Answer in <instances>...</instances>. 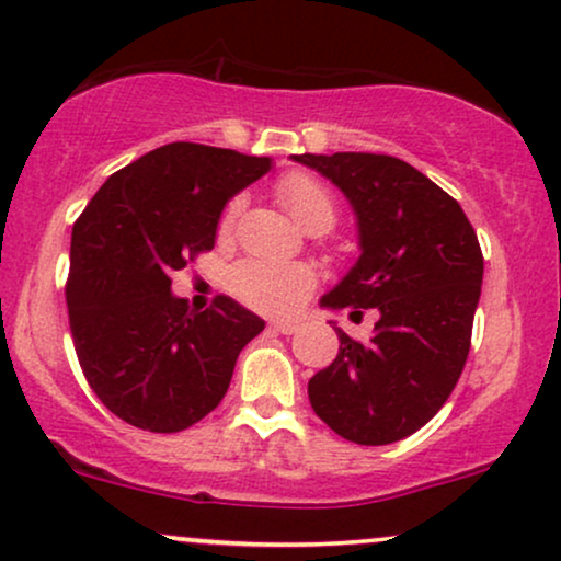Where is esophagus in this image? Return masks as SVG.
Here are the masks:
<instances>
[{
	"instance_id": "34e87169",
	"label": "esophagus",
	"mask_w": 561,
	"mask_h": 561,
	"mask_svg": "<svg viewBox=\"0 0 561 561\" xmlns=\"http://www.w3.org/2000/svg\"><path fill=\"white\" fill-rule=\"evenodd\" d=\"M299 330V322H270V333H278V335H294Z\"/></svg>"
}]
</instances>
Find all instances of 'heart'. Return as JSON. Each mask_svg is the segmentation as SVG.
Segmentation results:
<instances>
[{"label": "heart", "mask_w": 561, "mask_h": 561, "mask_svg": "<svg viewBox=\"0 0 561 561\" xmlns=\"http://www.w3.org/2000/svg\"><path fill=\"white\" fill-rule=\"evenodd\" d=\"M280 205L286 207L301 228H324L328 231L335 220V199L328 186L309 174H286L275 186ZM239 213V199L224 210L220 218V237L231 231ZM231 286L241 301L267 314H288L307 299L314 288V273L304 265H278V262L247 260L233 270Z\"/></svg>", "instance_id": "heart-1"}]
</instances>
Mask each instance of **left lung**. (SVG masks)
<instances>
[{
  "instance_id": "1",
  "label": "left lung",
  "mask_w": 561,
  "mask_h": 561,
  "mask_svg": "<svg viewBox=\"0 0 561 561\" xmlns=\"http://www.w3.org/2000/svg\"><path fill=\"white\" fill-rule=\"evenodd\" d=\"M348 199L358 257L320 299L328 312L377 309L366 343L335 328V362L309 379V403L356 445H390L445 405L471 351L483 257L462 207L392 156H291Z\"/></svg>"
}]
</instances>
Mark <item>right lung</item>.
Listing matches in <instances>:
<instances>
[{"label":"right lung","mask_w":561,"mask_h":561,"mask_svg":"<svg viewBox=\"0 0 561 561\" xmlns=\"http://www.w3.org/2000/svg\"><path fill=\"white\" fill-rule=\"evenodd\" d=\"M273 158L169 142L108 176L69 244L67 309L88 385L145 432L197 424L224 400L265 320L218 296L205 312L171 291L174 270L213 249L224 207Z\"/></svg>","instance_id":"1"}]
</instances>
